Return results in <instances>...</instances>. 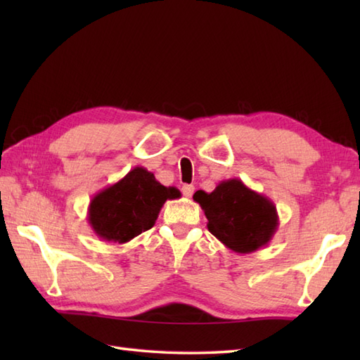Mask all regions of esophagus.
Segmentation results:
<instances>
[{
  "instance_id": "1",
  "label": "esophagus",
  "mask_w": 360,
  "mask_h": 360,
  "mask_svg": "<svg viewBox=\"0 0 360 360\" xmlns=\"http://www.w3.org/2000/svg\"><path fill=\"white\" fill-rule=\"evenodd\" d=\"M181 192H182V195H184V196L190 198V196L193 195V192H195V187L190 186V184H184V186H182V188H181Z\"/></svg>"
}]
</instances>
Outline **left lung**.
Segmentation results:
<instances>
[{"label": "left lung", "instance_id": "1", "mask_svg": "<svg viewBox=\"0 0 360 360\" xmlns=\"http://www.w3.org/2000/svg\"><path fill=\"white\" fill-rule=\"evenodd\" d=\"M193 200L204 210L209 232L236 254L267 246L278 229L275 204L241 179L221 181L212 193L198 190Z\"/></svg>", "mask_w": 360, "mask_h": 360}]
</instances>
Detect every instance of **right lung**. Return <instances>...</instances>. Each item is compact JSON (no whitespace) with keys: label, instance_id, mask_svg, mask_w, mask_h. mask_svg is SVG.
I'll list each match as a JSON object with an SVG mask.
<instances>
[{"label":"right lung","instance_id":"add662e5","mask_svg":"<svg viewBox=\"0 0 360 360\" xmlns=\"http://www.w3.org/2000/svg\"><path fill=\"white\" fill-rule=\"evenodd\" d=\"M181 198L176 187H165L143 167H134L116 184L94 195L88 223L103 241L124 244L155 226L167 200Z\"/></svg>","mask_w":360,"mask_h":360}]
</instances>
